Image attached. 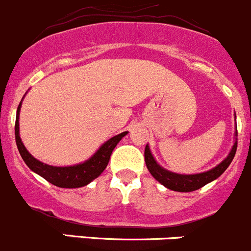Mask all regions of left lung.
<instances>
[{"label": "left lung", "instance_id": "left-lung-1", "mask_svg": "<svg viewBox=\"0 0 251 251\" xmlns=\"http://www.w3.org/2000/svg\"><path fill=\"white\" fill-rule=\"evenodd\" d=\"M237 135L238 133L235 132V136ZM237 146L238 142L237 138H235L233 148H232L228 156H227L221 164H219L216 168L211 169L210 171H206V173L203 174L178 175L165 170V169L161 168V166L154 160L148 146H146V149H144V160H146V165L147 168H148L149 173L151 174V176H153L156 181L160 182L163 186H165L166 188L176 192H193L201 188V187L205 186L206 183H209V182L216 179L217 177H220L225 171H226V169L228 168L229 164L233 160L235 151H237Z\"/></svg>", "mask_w": 251, "mask_h": 251}]
</instances>
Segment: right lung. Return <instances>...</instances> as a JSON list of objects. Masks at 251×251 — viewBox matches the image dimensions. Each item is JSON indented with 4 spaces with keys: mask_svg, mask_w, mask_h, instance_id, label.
I'll use <instances>...</instances> for the list:
<instances>
[{
    "mask_svg": "<svg viewBox=\"0 0 251 251\" xmlns=\"http://www.w3.org/2000/svg\"><path fill=\"white\" fill-rule=\"evenodd\" d=\"M22 102L18 105L17 118H16V142L18 151L22 155L23 160L25 161L30 170L36 173L40 176L44 177L46 181L60 188H78L90 183L95 178H97L100 174L107 168L108 163L111 155V151L116 147V144L120 142L121 138L127 135V131L120 133V135L114 136L109 141L105 142L93 156H91L87 161L82 164H77L74 166H64V168H58V166H50L47 164L41 163L37 159H35L26 148L23 144L19 137V111Z\"/></svg>",
    "mask_w": 251,
    "mask_h": 251,
    "instance_id": "1",
    "label": "right lung"
}]
</instances>
